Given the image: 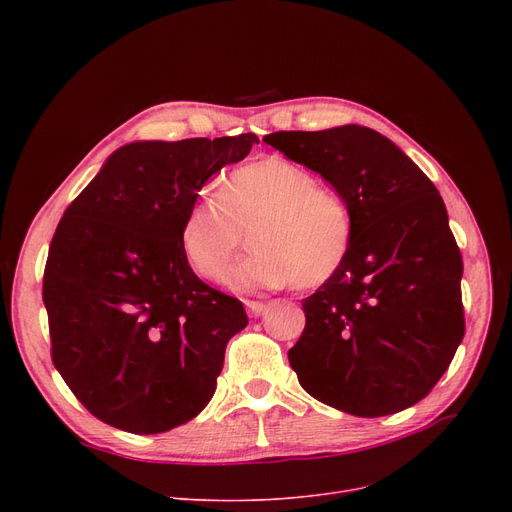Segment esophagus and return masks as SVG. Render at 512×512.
Segmentation results:
<instances>
[{"label":"esophagus","mask_w":512,"mask_h":512,"mask_svg":"<svg viewBox=\"0 0 512 512\" xmlns=\"http://www.w3.org/2000/svg\"><path fill=\"white\" fill-rule=\"evenodd\" d=\"M245 305H247V309H249V313L251 315H261L265 309H267V305L263 303V301H245Z\"/></svg>","instance_id":"34e87169"}]
</instances>
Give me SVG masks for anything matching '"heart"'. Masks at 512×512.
Listing matches in <instances>:
<instances>
[{"mask_svg": "<svg viewBox=\"0 0 512 512\" xmlns=\"http://www.w3.org/2000/svg\"><path fill=\"white\" fill-rule=\"evenodd\" d=\"M247 232L257 253L230 274V286L242 292L324 286L342 270L355 240L346 203L282 157L232 170L220 201L199 199L188 207L180 245L201 278L222 280Z\"/></svg>", "mask_w": 512, "mask_h": 512, "instance_id": "heart-1", "label": "heart"}]
</instances>
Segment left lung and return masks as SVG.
I'll use <instances>...</instances> for the list:
<instances>
[{
    "mask_svg": "<svg viewBox=\"0 0 512 512\" xmlns=\"http://www.w3.org/2000/svg\"><path fill=\"white\" fill-rule=\"evenodd\" d=\"M263 141L328 180L355 224L342 270L303 301L290 367L313 398L348 415L413 407L465 336L463 259L438 188L367 126L280 130Z\"/></svg>",
    "mask_w": 512,
    "mask_h": 512,
    "instance_id": "obj_1",
    "label": "left lung"
}]
</instances>
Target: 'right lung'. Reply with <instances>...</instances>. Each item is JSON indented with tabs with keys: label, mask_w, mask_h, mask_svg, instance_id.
Wrapping results in <instances>:
<instances>
[{
	"label": "right lung",
	"mask_w": 512,
	"mask_h": 512,
	"mask_svg": "<svg viewBox=\"0 0 512 512\" xmlns=\"http://www.w3.org/2000/svg\"><path fill=\"white\" fill-rule=\"evenodd\" d=\"M255 143L253 132L128 143L64 211L43 276L51 359L103 423L161 434L211 400L249 317L197 278L180 226L203 184Z\"/></svg>",
	"instance_id": "right-lung-1"
}]
</instances>
